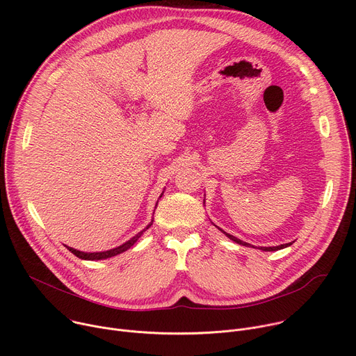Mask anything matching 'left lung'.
<instances>
[{
  "label": "left lung",
  "mask_w": 356,
  "mask_h": 356,
  "mask_svg": "<svg viewBox=\"0 0 356 356\" xmlns=\"http://www.w3.org/2000/svg\"><path fill=\"white\" fill-rule=\"evenodd\" d=\"M206 201V200H204ZM218 228V227H217ZM222 234H225L231 241H234L235 243H239V245H242V246H250V248H255L253 245H250V243H248V242H243V241H241V239H238L236 236H234V235H231V234H228V232H225L224 229H221V228H218ZM291 245V242L290 243H283V245H277V246H259V249L261 250H265V252H272V250H279V249H283V248H287V246H290Z\"/></svg>",
  "instance_id": "8db88e82"
}]
</instances>
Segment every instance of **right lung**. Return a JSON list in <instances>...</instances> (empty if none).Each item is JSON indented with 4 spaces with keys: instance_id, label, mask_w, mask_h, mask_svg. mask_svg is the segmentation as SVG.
<instances>
[{
    "instance_id": "add662e5",
    "label": "right lung",
    "mask_w": 356,
    "mask_h": 356,
    "mask_svg": "<svg viewBox=\"0 0 356 356\" xmlns=\"http://www.w3.org/2000/svg\"><path fill=\"white\" fill-rule=\"evenodd\" d=\"M162 194H163V191H162ZM162 194H161V197H162ZM156 206H158V202H156ZM156 206H155V209H156ZM152 224H154V220H152L140 232H138V234H136L135 236H132L129 241H127L125 243H122V245H120V246H117V248L108 249V250H103V252H83V250H77V249L70 248V246H66V248L73 253V255H76L77 258H80V259H83V261H101V259H108V258L117 257V255H120V253L128 250V249L140 238V235H142L147 228H150Z\"/></svg>"
}]
</instances>
